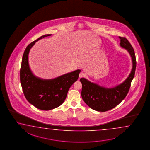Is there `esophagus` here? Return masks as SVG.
Here are the masks:
<instances>
[{"label": "esophagus", "instance_id": "1", "mask_svg": "<svg viewBox=\"0 0 150 150\" xmlns=\"http://www.w3.org/2000/svg\"><path fill=\"white\" fill-rule=\"evenodd\" d=\"M84 76H85V74L84 73H83V72H81L80 74H79V77H80V78L83 77Z\"/></svg>", "mask_w": 150, "mask_h": 150}]
</instances>
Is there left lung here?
Returning a JSON list of instances; mask_svg holds the SVG:
<instances>
[{"label": "left lung", "instance_id": "obj_1", "mask_svg": "<svg viewBox=\"0 0 150 150\" xmlns=\"http://www.w3.org/2000/svg\"><path fill=\"white\" fill-rule=\"evenodd\" d=\"M119 37L121 42L120 46L126 49L132 57V70L127 79L121 84L112 88L103 87L90 82L85 78L80 79L82 84L81 96L83 100L91 108L98 112L110 110L122 101L128 93L134 77L136 67L134 50L126 38Z\"/></svg>", "mask_w": 150, "mask_h": 150}]
</instances>
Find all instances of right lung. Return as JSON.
Returning <instances> with one entry per match:
<instances>
[{
    "label": "right lung",
    "mask_w": 150,
    "mask_h": 150,
    "mask_svg": "<svg viewBox=\"0 0 150 150\" xmlns=\"http://www.w3.org/2000/svg\"><path fill=\"white\" fill-rule=\"evenodd\" d=\"M51 35H44L28 45L22 57L20 69V82L25 97L31 104L41 110H51L60 106L81 72V70L77 69L50 80L41 79L31 72L28 62L30 50L38 40Z\"/></svg>",
    "instance_id": "obj_1"
}]
</instances>
